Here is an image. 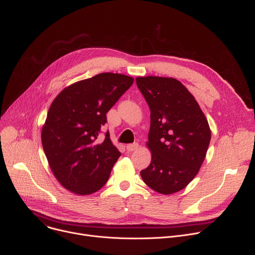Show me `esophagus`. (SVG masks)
I'll return each mask as SVG.
<instances>
[{
    "label": "esophagus",
    "instance_id": "esophagus-1",
    "mask_svg": "<svg viewBox=\"0 0 255 255\" xmlns=\"http://www.w3.org/2000/svg\"><path fill=\"white\" fill-rule=\"evenodd\" d=\"M138 146H139V144L137 143V142H134V143H130V144H127V151H129V152H133V151H136L137 149H138Z\"/></svg>",
    "mask_w": 255,
    "mask_h": 255
}]
</instances>
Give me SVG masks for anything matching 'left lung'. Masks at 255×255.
Masks as SVG:
<instances>
[{
	"label": "left lung",
	"instance_id": "1",
	"mask_svg": "<svg viewBox=\"0 0 255 255\" xmlns=\"http://www.w3.org/2000/svg\"><path fill=\"white\" fill-rule=\"evenodd\" d=\"M135 80L151 111L146 146L152 160L140 176L158 193H176L195 178L206 158L211 140L208 120L178 79L141 76Z\"/></svg>",
	"mask_w": 255,
	"mask_h": 255
}]
</instances>
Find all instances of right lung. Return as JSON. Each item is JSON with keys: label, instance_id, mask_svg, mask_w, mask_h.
Returning <instances> with one entry per match:
<instances>
[{"label": "right lung", "instance_id": "right-lung-1", "mask_svg": "<svg viewBox=\"0 0 255 255\" xmlns=\"http://www.w3.org/2000/svg\"><path fill=\"white\" fill-rule=\"evenodd\" d=\"M133 79L104 72L66 87L52 101L41 141L59 183L74 194L89 195L105 185L121 153L107 132L98 141L106 113L132 86Z\"/></svg>", "mask_w": 255, "mask_h": 255}]
</instances>
